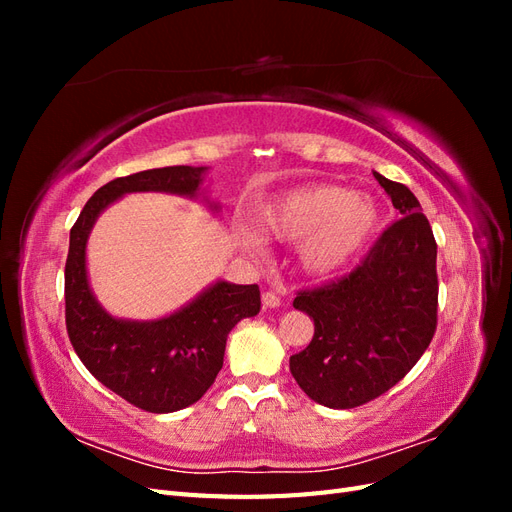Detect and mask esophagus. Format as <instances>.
<instances>
[{
    "mask_svg": "<svg viewBox=\"0 0 512 512\" xmlns=\"http://www.w3.org/2000/svg\"><path fill=\"white\" fill-rule=\"evenodd\" d=\"M262 305L269 307V309H275V307L282 305V297L273 290H267V292H262Z\"/></svg>",
    "mask_w": 512,
    "mask_h": 512,
    "instance_id": "obj_1",
    "label": "esophagus"
}]
</instances>
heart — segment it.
<instances>
[{
	"label": "heart",
	"instance_id": "heart-1",
	"mask_svg": "<svg viewBox=\"0 0 512 512\" xmlns=\"http://www.w3.org/2000/svg\"><path fill=\"white\" fill-rule=\"evenodd\" d=\"M256 224L275 241H301V269L312 277L339 275L359 260L380 230L376 200L344 185L318 183L292 190L258 207ZM245 250H256L254 232H239Z\"/></svg>",
	"mask_w": 512,
	"mask_h": 512
}]
</instances>
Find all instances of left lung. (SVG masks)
Wrapping results in <instances>:
<instances>
[{
    "label": "left lung",
    "mask_w": 512,
    "mask_h": 512,
    "mask_svg": "<svg viewBox=\"0 0 512 512\" xmlns=\"http://www.w3.org/2000/svg\"><path fill=\"white\" fill-rule=\"evenodd\" d=\"M404 215L350 275L294 299L314 320V337L290 356V374L316 404L363 406L395 386L421 359L438 322V245L421 203L374 173Z\"/></svg>",
    "instance_id": "1"
}]
</instances>
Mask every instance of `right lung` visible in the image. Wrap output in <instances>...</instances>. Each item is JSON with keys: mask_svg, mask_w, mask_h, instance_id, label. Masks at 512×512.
<instances>
[{"mask_svg": "<svg viewBox=\"0 0 512 512\" xmlns=\"http://www.w3.org/2000/svg\"><path fill=\"white\" fill-rule=\"evenodd\" d=\"M207 166H166L119 177L87 200L70 230L66 260V327L74 352L91 376L128 404L168 414L188 408L215 382L228 333L260 312L256 284L218 280L158 320L115 318L98 303L87 275V239L100 213L132 192L198 198ZM207 200V198H205ZM218 211V205H211Z\"/></svg>", "mask_w": 512, "mask_h": 512, "instance_id": "right-lung-1", "label": "right lung"}]
</instances>
